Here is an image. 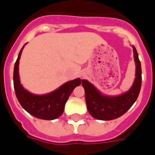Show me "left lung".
Segmentation results:
<instances>
[{
    "instance_id": "left-lung-1",
    "label": "left lung",
    "mask_w": 155,
    "mask_h": 155,
    "mask_svg": "<svg viewBox=\"0 0 155 155\" xmlns=\"http://www.w3.org/2000/svg\"><path fill=\"white\" fill-rule=\"evenodd\" d=\"M136 64V78L130 89L116 96L104 95L88 81H81L85 91V101L88 113L99 120H112L126 113L136 102L141 87V65L136 48L133 46Z\"/></svg>"
}]
</instances>
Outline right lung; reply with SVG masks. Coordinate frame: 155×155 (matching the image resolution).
Masks as SVG:
<instances>
[{"mask_svg":"<svg viewBox=\"0 0 155 155\" xmlns=\"http://www.w3.org/2000/svg\"><path fill=\"white\" fill-rule=\"evenodd\" d=\"M25 45L26 43L19 52L14 68V87L16 97L23 109L31 116L41 120H55L63 114L66 102L68 101L73 90L77 86L80 85L81 80L76 78L66 82L55 91L42 95L32 94L28 91L21 84L18 74L19 60Z\"/></svg>","mask_w":155,"mask_h":155,"instance_id":"add662e5","label":"right lung"}]
</instances>
